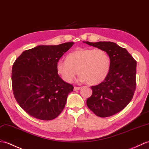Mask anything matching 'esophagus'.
Segmentation results:
<instances>
[{
    "label": "esophagus",
    "instance_id": "1",
    "mask_svg": "<svg viewBox=\"0 0 149 149\" xmlns=\"http://www.w3.org/2000/svg\"><path fill=\"white\" fill-rule=\"evenodd\" d=\"M81 89L80 87H76V86H75L74 88V91H78V90H79V89Z\"/></svg>",
    "mask_w": 149,
    "mask_h": 149
}]
</instances>
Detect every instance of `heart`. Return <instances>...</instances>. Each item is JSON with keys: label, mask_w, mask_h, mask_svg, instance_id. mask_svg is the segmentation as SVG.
Returning <instances> with one entry per match:
<instances>
[{"label": "heart", "mask_w": 149, "mask_h": 149, "mask_svg": "<svg viewBox=\"0 0 149 149\" xmlns=\"http://www.w3.org/2000/svg\"><path fill=\"white\" fill-rule=\"evenodd\" d=\"M110 58L101 49L77 47L68 54L67 59H60L56 63L57 73L66 82H71L75 75L89 85L102 82L109 73Z\"/></svg>", "instance_id": "1"}]
</instances>
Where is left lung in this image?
<instances>
[{
    "label": "left lung",
    "instance_id": "8db88e82",
    "mask_svg": "<svg viewBox=\"0 0 149 149\" xmlns=\"http://www.w3.org/2000/svg\"><path fill=\"white\" fill-rule=\"evenodd\" d=\"M105 51L110 58V68L105 80L91 86L92 95L86 104L100 117L114 115L132 100L136 89V61L127 51L112 42H83Z\"/></svg>",
    "mask_w": 149,
    "mask_h": 149
}]
</instances>
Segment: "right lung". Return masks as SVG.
Returning <instances> with one entry per match:
<instances>
[{"mask_svg":"<svg viewBox=\"0 0 149 149\" xmlns=\"http://www.w3.org/2000/svg\"><path fill=\"white\" fill-rule=\"evenodd\" d=\"M74 44L38 46L23 51L15 60L11 77L13 94L30 116L49 120L63 111L74 86L62 80L56 65Z\"/></svg>","mask_w":149,"mask_h":149,"instance_id":"obj_1","label":"right lung"}]
</instances>
